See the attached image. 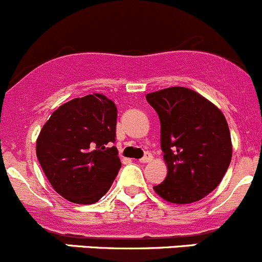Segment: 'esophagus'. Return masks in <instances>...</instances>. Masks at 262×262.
Instances as JSON below:
<instances>
[{"instance_id":"1","label":"esophagus","mask_w":262,"mask_h":262,"mask_svg":"<svg viewBox=\"0 0 262 262\" xmlns=\"http://www.w3.org/2000/svg\"><path fill=\"white\" fill-rule=\"evenodd\" d=\"M151 158H153V157H151L150 153H145V156H144L143 158L139 159V161H140L141 163H148V162L151 161Z\"/></svg>"}]
</instances>
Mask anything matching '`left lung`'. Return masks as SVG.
Masks as SVG:
<instances>
[{"mask_svg": "<svg viewBox=\"0 0 262 262\" xmlns=\"http://www.w3.org/2000/svg\"><path fill=\"white\" fill-rule=\"evenodd\" d=\"M161 121L167 176L154 190L167 202L193 203L223 180L231 161L228 122L217 106L193 90L170 87L146 95Z\"/></svg>", "mask_w": 262, "mask_h": 262, "instance_id": "8db88e82", "label": "left lung"}]
</instances>
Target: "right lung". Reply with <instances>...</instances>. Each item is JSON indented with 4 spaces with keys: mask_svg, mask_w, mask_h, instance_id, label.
I'll list each match as a JSON object with an SVG mask.
<instances>
[{
    "mask_svg": "<svg viewBox=\"0 0 262 262\" xmlns=\"http://www.w3.org/2000/svg\"><path fill=\"white\" fill-rule=\"evenodd\" d=\"M117 106L100 94L59 106L37 139V158L55 191L77 204L98 202L121 168Z\"/></svg>",
    "mask_w": 262,
    "mask_h": 262,
    "instance_id": "add662e5",
    "label": "right lung"
}]
</instances>
